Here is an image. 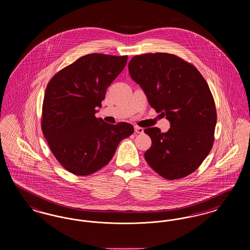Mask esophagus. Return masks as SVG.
Returning <instances> with one entry per match:
<instances>
[{
	"label": "esophagus",
	"instance_id": "esophagus-1",
	"mask_svg": "<svg viewBox=\"0 0 250 250\" xmlns=\"http://www.w3.org/2000/svg\"><path fill=\"white\" fill-rule=\"evenodd\" d=\"M135 132L136 133H138V134H143V127H141V126H135Z\"/></svg>",
	"mask_w": 250,
	"mask_h": 250
}]
</instances>
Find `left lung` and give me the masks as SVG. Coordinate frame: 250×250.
<instances>
[{
  "label": "left lung",
  "mask_w": 250,
  "mask_h": 250,
  "mask_svg": "<svg viewBox=\"0 0 250 250\" xmlns=\"http://www.w3.org/2000/svg\"><path fill=\"white\" fill-rule=\"evenodd\" d=\"M128 70L151 107L170 123L166 133L157 127L144 129L152 140L145 160L167 180L189 175L214 144L216 110L206 81L193 64L169 53L134 56Z\"/></svg>",
  "instance_id": "obj_1"
}]
</instances>
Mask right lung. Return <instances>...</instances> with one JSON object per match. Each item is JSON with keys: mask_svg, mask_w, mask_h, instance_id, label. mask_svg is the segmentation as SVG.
Masks as SVG:
<instances>
[{"mask_svg": "<svg viewBox=\"0 0 250 250\" xmlns=\"http://www.w3.org/2000/svg\"><path fill=\"white\" fill-rule=\"evenodd\" d=\"M126 62V55L88 54L48 83L41 127L53 155L75 175H90L106 166L120 142L134 132L128 123L110 125L95 116Z\"/></svg>", "mask_w": 250, "mask_h": 250, "instance_id": "right-lung-1", "label": "right lung"}]
</instances>
